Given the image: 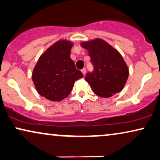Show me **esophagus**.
I'll use <instances>...</instances> for the list:
<instances>
[{
    "label": "esophagus",
    "instance_id": "obj_1",
    "mask_svg": "<svg viewBox=\"0 0 160 160\" xmlns=\"http://www.w3.org/2000/svg\"><path fill=\"white\" fill-rule=\"evenodd\" d=\"M82 72L84 74V75H85V73H86V69H85V68H83L82 70Z\"/></svg>",
    "mask_w": 160,
    "mask_h": 160
}]
</instances>
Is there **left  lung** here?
Returning a JSON list of instances; mask_svg holds the SVG:
<instances>
[{"instance_id": "1", "label": "left lung", "mask_w": 160, "mask_h": 160, "mask_svg": "<svg viewBox=\"0 0 160 160\" xmlns=\"http://www.w3.org/2000/svg\"><path fill=\"white\" fill-rule=\"evenodd\" d=\"M81 45L87 49L94 71L87 73L85 80L95 94L110 98L120 92L128 77V68L117 49L101 38L83 41Z\"/></svg>"}]
</instances>
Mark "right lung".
<instances>
[{
	"instance_id": "1",
	"label": "right lung",
	"mask_w": 160,
	"mask_h": 160,
	"mask_svg": "<svg viewBox=\"0 0 160 160\" xmlns=\"http://www.w3.org/2000/svg\"><path fill=\"white\" fill-rule=\"evenodd\" d=\"M73 42L59 39L45 50L32 72V81L41 96L51 101L67 98L76 80L83 77L70 59Z\"/></svg>"
}]
</instances>
